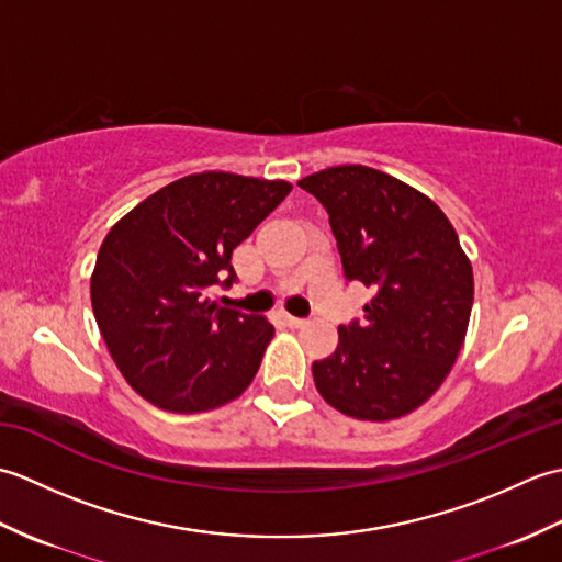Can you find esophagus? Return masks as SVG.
Masks as SVG:
<instances>
[{
    "mask_svg": "<svg viewBox=\"0 0 562 562\" xmlns=\"http://www.w3.org/2000/svg\"><path fill=\"white\" fill-rule=\"evenodd\" d=\"M282 321L288 324L290 328H304L306 326V318H296L292 314H282Z\"/></svg>",
    "mask_w": 562,
    "mask_h": 562,
    "instance_id": "obj_1",
    "label": "esophagus"
}]
</instances>
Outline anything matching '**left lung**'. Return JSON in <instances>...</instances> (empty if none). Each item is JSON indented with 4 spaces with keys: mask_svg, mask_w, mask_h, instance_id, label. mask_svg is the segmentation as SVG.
I'll list each match as a JSON object with an SVG mask.
<instances>
[{
    "mask_svg": "<svg viewBox=\"0 0 562 562\" xmlns=\"http://www.w3.org/2000/svg\"><path fill=\"white\" fill-rule=\"evenodd\" d=\"M300 188L326 207L345 278L376 292L362 324L340 326L336 352L314 362L316 389L357 420H396L457 362L473 306L471 260L447 214L384 171L333 166Z\"/></svg>",
    "mask_w": 562,
    "mask_h": 562,
    "instance_id": "1",
    "label": "left lung"
}]
</instances>
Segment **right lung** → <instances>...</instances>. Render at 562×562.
Masks as SVG:
<instances>
[{"label":"right lung","instance_id":"right-lung-1","mask_svg":"<svg viewBox=\"0 0 562 562\" xmlns=\"http://www.w3.org/2000/svg\"><path fill=\"white\" fill-rule=\"evenodd\" d=\"M290 190L288 181L193 173L142 200L103 238L91 274L93 316L142 398L171 413H202L254 381L272 324L207 294L214 284L232 288V250Z\"/></svg>","mask_w":562,"mask_h":562}]
</instances>
